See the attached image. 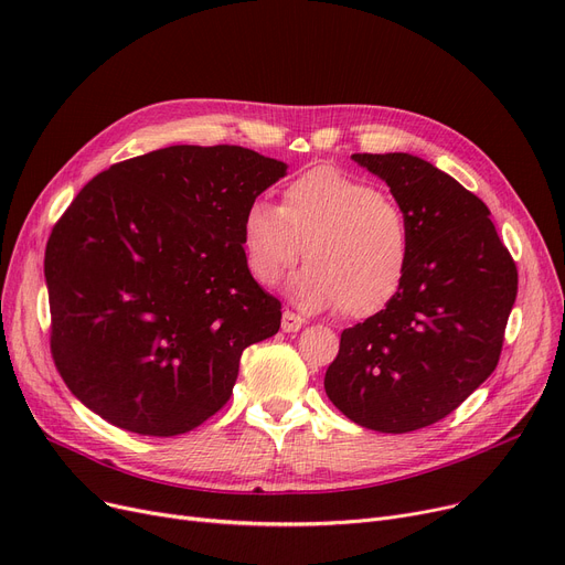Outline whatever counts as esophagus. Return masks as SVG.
Returning <instances> with one entry per match:
<instances>
[{
    "label": "esophagus",
    "mask_w": 565,
    "mask_h": 565,
    "mask_svg": "<svg viewBox=\"0 0 565 565\" xmlns=\"http://www.w3.org/2000/svg\"><path fill=\"white\" fill-rule=\"evenodd\" d=\"M305 328V318L302 316H298V313H292V311H284V316H281V330L284 332H298V330H302Z\"/></svg>",
    "instance_id": "1"
}]
</instances>
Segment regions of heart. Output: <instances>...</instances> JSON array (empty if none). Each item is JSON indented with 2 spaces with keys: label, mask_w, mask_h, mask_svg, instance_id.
Wrapping results in <instances>:
<instances>
[{
  "label": "heart",
  "mask_w": 565,
  "mask_h": 565,
  "mask_svg": "<svg viewBox=\"0 0 565 565\" xmlns=\"http://www.w3.org/2000/svg\"><path fill=\"white\" fill-rule=\"evenodd\" d=\"M243 252L252 277L273 288L300 260L288 284L307 311L341 307L345 318L387 309L407 277L412 243L403 207L366 178L313 167L284 188L281 203L256 199L243 215Z\"/></svg>",
  "instance_id": "1"
}]
</instances>
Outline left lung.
<instances>
[{
  "label": "left lung",
  "mask_w": 565,
  "mask_h": 565,
  "mask_svg": "<svg viewBox=\"0 0 565 565\" xmlns=\"http://www.w3.org/2000/svg\"><path fill=\"white\" fill-rule=\"evenodd\" d=\"M390 185L412 256L396 300L343 330L324 392L377 433H409L451 414L497 369L518 267L488 205L409 153H354Z\"/></svg>",
  "instance_id": "1"
}]
</instances>
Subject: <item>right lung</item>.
I'll return each mask as SVG.
<instances>
[{
    "label": "right lung",
    "instance_id": "obj_1",
    "mask_svg": "<svg viewBox=\"0 0 565 565\" xmlns=\"http://www.w3.org/2000/svg\"><path fill=\"white\" fill-rule=\"evenodd\" d=\"M286 164L243 146H169L88 181L50 233V350L88 409L171 437L226 405L281 302L252 277L243 215Z\"/></svg>",
    "mask_w": 565,
    "mask_h": 565
}]
</instances>
